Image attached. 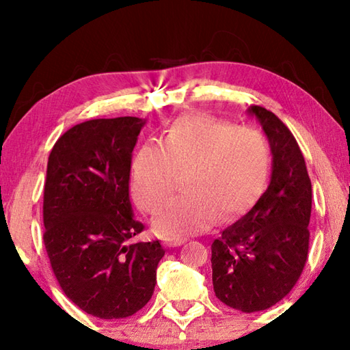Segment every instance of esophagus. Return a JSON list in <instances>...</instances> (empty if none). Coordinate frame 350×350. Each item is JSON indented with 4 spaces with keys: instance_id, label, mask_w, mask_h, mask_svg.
I'll return each mask as SVG.
<instances>
[{
    "instance_id": "34e87169",
    "label": "esophagus",
    "mask_w": 350,
    "mask_h": 350,
    "mask_svg": "<svg viewBox=\"0 0 350 350\" xmlns=\"http://www.w3.org/2000/svg\"><path fill=\"white\" fill-rule=\"evenodd\" d=\"M187 239L185 238H174V236H168L165 238V245L167 247H180L182 244H185Z\"/></svg>"
}]
</instances>
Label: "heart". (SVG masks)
Here are the masks:
<instances>
[{"label":"heart","instance_id":"heart-1","mask_svg":"<svg viewBox=\"0 0 350 350\" xmlns=\"http://www.w3.org/2000/svg\"><path fill=\"white\" fill-rule=\"evenodd\" d=\"M270 150L262 133L206 116H182L145 144L133 163V193L142 208L156 211L187 171L188 194L171 199L154 217L167 236H188L238 217L256 202L269 176Z\"/></svg>","mask_w":350,"mask_h":350}]
</instances>
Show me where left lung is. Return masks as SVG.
<instances>
[{"label":"left lung","mask_w":350,"mask_h":350,"mask_svg":"<svg viewBox=\"0 0 350 350\" xmlns=\"http://www.w3.org/2000/svg\"><path fill=\"white\" fill-rule=\"evenodd\" d=\"M267 135L269 188L253 208L211 244L213 288L232 309L265 310L293 288L309 253L312 183L290 129L273 112L250 106Z\"/></svg>","instance_id":"left-lung-1"}]
</instances>
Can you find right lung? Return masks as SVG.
<instances>
[{"mask_svg":"<svg viewBox=\"0 0 350 350\" xmlns=\"http://www.w3.org/2000/svg\"><path fill=\"white\" fill-rule=\"evenodd\" d=\"M145 120L96 118L52 148L44 183V247L64 295L92 317L128 318L151 299L165 250L131 244L144 232L129 202L133 150Z\"/></svg>","mask_w":350,"mask_h":350,"instance_id":"obj_1","label":"right lung"}]
</instances>
